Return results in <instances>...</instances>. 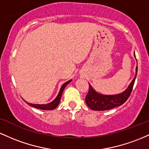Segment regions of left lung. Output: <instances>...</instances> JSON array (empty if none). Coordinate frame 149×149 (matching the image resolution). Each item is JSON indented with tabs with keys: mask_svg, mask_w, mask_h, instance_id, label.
Instances as JSON below:
<instances>
[{
	"mask_svg": "<svg viewBox=\"0 0 149 149\" xmlns=\"http://www.w3.org/2000/svg\"><path fill=\"white\" fill-rule=\"evenodd\" d=\"M135 56V54H134ZM136 57V56H135ZM137 74V66L136 68V75L127 89L123 93L116 95H103L97 93L88 84V92L85 98L87 106L93 111H108L123 105L131 94Z\"/></svg>",
	"mask_w": 149,
	"mask_h": 149,
	"instance_id": "1",
	"label": "left lung"
}]
</instances>
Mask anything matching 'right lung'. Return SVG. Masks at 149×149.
Masks as SVG:
<instances>
[{"label":"right lung","mask_w":149,"mask_h":149,"mask_svg":"<svg viewBox=\"0 0 149 149\" xmlns=\"http://www.w3.org/2000/svg\"><path fill=\"white\" fill-rule=\"evenodd\" d=\"M71 81H72V80L70 79L68 81H67V82L64 83L63 85H62L61 90H60L59 93H58V96H57L56 98H55V99L53 100L52 102H51V103H47V104H32V103H27L26 101H24L26 102V103H27L28 105H29L30 106L34 107V108H38V109L46 110V111H49V110H50V111H51V110L55 109V108H56L57 106L59 105L60 101H61V99L62 94H63V91H64L65 88V86Z\"/></svg>","instance_id":"add662e5"}]
</instances>
